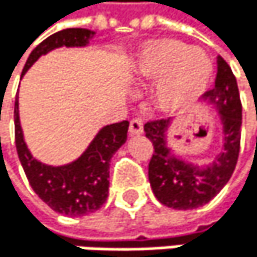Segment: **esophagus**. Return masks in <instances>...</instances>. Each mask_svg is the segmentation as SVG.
<instances>
[{
    "label": "esophagus",
    "mask_w": 257,
    "mask_h": 257,
    "mask_svg": "<svg viewBox=\"0 0 257 257\" xmlns=\"http://www.w3.org/2000/svg\"><path fill=\"white\" fill-rule=\"evenodd\" d=\"M128 132H130V135H132V136L143 135V132H144L143 121H141L139 118H136V119H132V122H130V127H128Z\"/></svg>",
    "instance_id": "34e87169"
}]
</instances>
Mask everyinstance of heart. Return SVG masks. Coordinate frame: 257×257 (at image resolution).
Listing matches in <instances>:
<instances>
[{"mask_svg":"<svg viewBox=\"0 0 257 257\" xmlns=\"http://www.w3.org/2000/svg\"><path fill=\"white\" fill-rule=\"evenodd\" d=\"M138 81L156 82L153 99L169 113L179 111L195 102L210 82L213 67L204 50L188 47L173 38H156L139 49L133 62Z\"/></svg>","mask_w":257,"mask_h":257,"instance_id":"obj_1","label":"heart"}]
</instances>
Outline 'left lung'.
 <instances>
[{
  "label": "left lung",
  "instance_id": "left-lung-1",
  "mask_svg": "<svg viewBox=\"0 0 257 257\" xmlns=\"http://www.w3.org/2000/svg\"><path fill=\"white\" fill-rule=\"evenodd\" d=\"M214 87L204 95L222 127V150L208 164L199 165L175 153L169 146L173 119H161L144 125L155 153L149 164V181L156 199L175 210H191L210 202L231 178L239 156L242 105L236 78L228 64L217 56Z\"/></svg>",
  "mask_w": 257,
  "mask_h": 257
}]
</instances>
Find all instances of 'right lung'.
I'll return each instance as SVG.
<instances>
[{
    "mask_svg": "<svg viewBox=\"0 0 257 257\" xmlns=\"http://www.w3.org/2000/svg\"><path fill=\"white\" fill-rule=\"evenodd\" d=\"M96 32L88 29H64L50 35L33 49L21 78L41 56L59 47H87ZM128 122L102 127L79 158L64 165H49L30 153L20 121V102L15 99V143L18 158L33 191L52 210L66 216L90 214L102 207L108 196L110 159L127 141Z\"/></svg>",
    "mask_w": 257,
    "mask_h": 257,
    "instance_id": "obj_1",
    "label": "right lung"
}]
</instances>
